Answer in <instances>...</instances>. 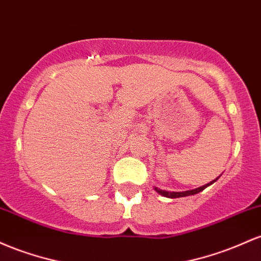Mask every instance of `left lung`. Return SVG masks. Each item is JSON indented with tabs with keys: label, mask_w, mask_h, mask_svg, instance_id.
<instances>
[{
	"label": "left lung",
	"mask_w": 261,
	"mask_h": 261,
	"mask_svg": "<svg viewBox=\"0 0 261 261\" xmlns=\"http://www.w3.org/2000/svg\"><path fill=\"white\" fill-rule=\"evenodd\" d=\"M218 177H219V176H218ZM218 177H217V178H218ZM217 178H216V180H213V181H211L210 184H206V185H203V186L198 187V189H195V190H189V191H182V192H169V191H163V190H159V189H156V187H155V190H156V192H159L160 195L165 196V197H169V198L185 197V196H191V195H196V194H198V192L203 191V190L206 189L207 186L212 185V184L215 182V181H217Z\"/></svg>",
	"instance_id": "1"
}]
</instances>
